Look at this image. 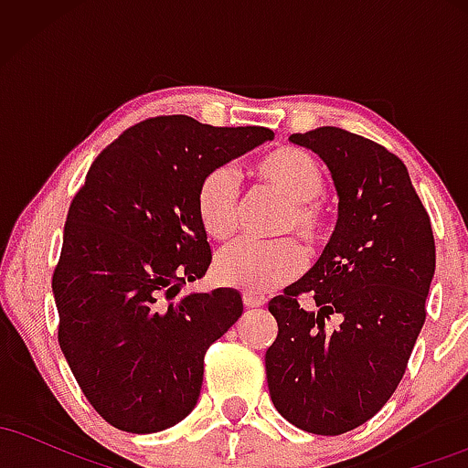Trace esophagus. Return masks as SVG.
<instances>
[{"label": "esophagus", "instance_id": "34e87169", "mask_svg": "<svg viewBox=\"0 0 468 468\" xmlns=\"http://www.w3.org/2000/svg\"><path fill=\"white\" fill-rule=\"evenodd\" d=\"M241 299H244L246 308H261V305H264V302H266L264 297H260V294H252V292H244V294H241Z\"/></svg>", "mask_w": 468, "mask_h": 468}]
</instances>
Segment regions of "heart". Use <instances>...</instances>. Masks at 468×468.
Listing matches in <instances>:
<instances>
[{
    "label": "heart",
    "mask_w": 468,
    "mask_h": 468,
    "mask_svg": "<svg viewBox=\"0 0 468 468\" xmlns=\"http://www.w3.org/2000/svg\"><path fill=\"white\" fill-rule=\"evenodd\" d=\"M257 180L288 202L279 233H297L308 249L324 239V213L319 200L325 191L321 166L302 149L286 147L266 154L252 166ZM197 218L211 239H230L239 224V197L235 176L227 166L211 169L196 193ZM303 268V252L294 241H235L218 255L219 282L246 292H271L292 282Z\"/></svg>",
    "instance_id": "heart-1"
}]
</instances>
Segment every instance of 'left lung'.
Segmentation results:
<instances>
[{
  "label": "left lung",
  "instance_id": "1",
  "mask_svg": "<svg viewBox=\"0 0 468 468\" xmlns=\"http://www.w3.org/2000/svg\"><path fill=\"white\" fill-rule=\"evenodd\" d=\"M290 141L330 169L338 219L319 261L268 303L279 332L266 378L288 422L338 436L367 422L399 388L427 316L436 244L399 155L338 127ZM302 293L315 303L310 311L298 305Z\"/></svg>",
  "mask_w": 468,
  "mask_h": 468
}]
</instances>
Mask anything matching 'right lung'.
I'll return each instance as SVG.
<instances>
[{
	"instance_id": "right-lung-1",
	"label": "right lung",
	"mask_w": 468,
	"mask_h": 468,
	"mask_svg": "<svg viewBox=\"0 0 468 468\" xmlns=\"http://www.w3.org/2000/svg\"><path fill=\"white\" fill-rule=\"evenodd\" d=\"M272 136L149 118L107 144L69 204L52 277L58 346L90 405L121 431H163L200 399L204 354L244 303L233 288L174 302L211 264L197 185Z\"/></svg>"
}]
</instances>
